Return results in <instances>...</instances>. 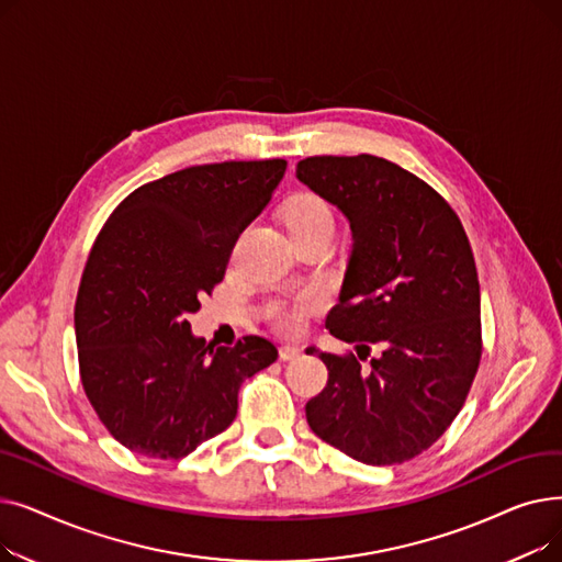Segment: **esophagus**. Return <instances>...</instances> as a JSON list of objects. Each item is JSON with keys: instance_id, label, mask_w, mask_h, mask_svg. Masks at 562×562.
<instances>
[{"instance_id": "1", "label": "esophagus", "mask_w": 562, "mask_h": 562, "mask_svg": "<svg viewBox=\"0 0 562 562\" xmlns=\"http://www.w3.org/2000/svg\"><path fill=\"white\" fill-rule=\"evenodd\" d=\"M301 356V348L293 346V344H286V346H280V360L282 362H289V360H296Z\"/></svg>"}]
</instances>
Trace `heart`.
<instances>
[{"label": "heart", "mask_w": 562, "mask_h": 562, "mask_svg": "<svg viewBox=\"0 0 562 562\" xmlns=\"http://www.w3.org/2000/svg\"><path fill=\"white\" fill-rule=\"evenodd\" d=\"M284 223L293 236V241L305 239V236H316V234H328L333 236L335 232V214L330 210V204L318 198L316 193H296L289 198L284 204ZM318 307V299L312 296V293H305V296L291 301V303H278L271 307V321L273 326L282 333H301L305 328L307 316Z\"/></svg>", "instance_id": "1"}]
</instances>
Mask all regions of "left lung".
Segmentation results:
<instances>
[{
    "label": "left lung",
    "mask_w": 562,
    "mask_h": 562,
    "mask_svg": "<svg viewBox=\"0 0 562 562\" xmlns=\"http://www.w3.org/2000/svg\"><path fill=\"white\" fill-rule=\"evenodd\" d=\"M296 177L348 218L352 250L326 328L383 356L307 348L328 385L305 405L310 428L364 464H401L447 432L476 378L481 286L451 204L417 175L373 155L307 157Z\"/></svg>",
    "instance_id": "obj_1"
}]
</instances>
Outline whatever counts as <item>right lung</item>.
Segmentation results:
<instances>
[{"instance_id": "1", "label": "right lung", "mask_w": 562, "mask_h": 562, "mask_svg": "<svg viewBox=\"0 0 562 562\" xmlns=\"http://www.w3.org/2000/svg\"><path fill=\"white\" fill-rule=\"evenodd\" d=\"M284 170V159L177 170L132 191L100 229L75 305L79 373L130 451L189 456L234 422L241 382L278 360L269 339L206 344L187 318L223 280Z\"/></svg>"}]
</instances>
